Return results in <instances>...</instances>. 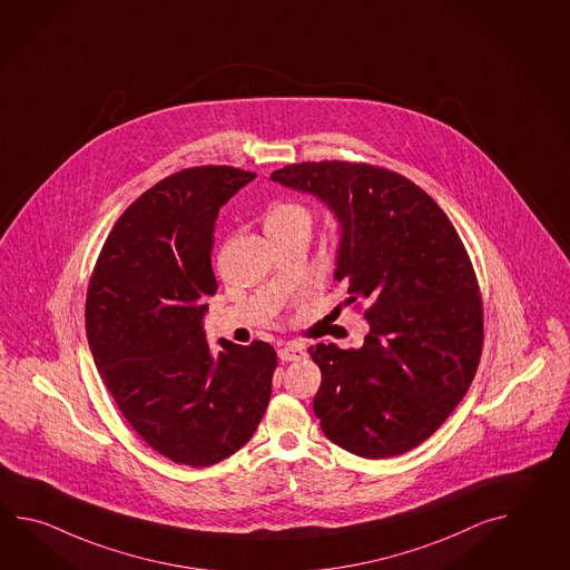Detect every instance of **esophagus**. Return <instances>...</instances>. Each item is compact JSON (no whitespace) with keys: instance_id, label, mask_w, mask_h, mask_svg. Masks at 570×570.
<instances>
[{"instance_id":"34e87169","label":"esophagus","mask_w":570,"mask_h":570,"mask_svg":"<svg viewBox=\"0 0 570 570\" xmlns=\"http://www.w3.org/2000/svg\"><path fill=\"white\" fill-rule=\"evenodd\" d=\"M279 361H301L306 357V351L298 343H288L286 347L278 348Z\"/></svg>"}]
</instances>
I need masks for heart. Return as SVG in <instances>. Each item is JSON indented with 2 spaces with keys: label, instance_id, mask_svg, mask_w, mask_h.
Here are the masks:
<instances>
[{
  "label": "heart",
  "instance_id": "1",
  "mask_svg": "<svg viewBox=\"0 0 570 570\" xmlns=\"http://www.w3.org/2000/svg\"><path fill=\"white\" fill-rule=\"evenodd\" d=\"M291 223H304L311 225V213L301 205H278L269 210L266 219V229L272 227H284Z\"/></svg>",
  "mask_w": 570,
  "mask_h": 570
}]
</instances>
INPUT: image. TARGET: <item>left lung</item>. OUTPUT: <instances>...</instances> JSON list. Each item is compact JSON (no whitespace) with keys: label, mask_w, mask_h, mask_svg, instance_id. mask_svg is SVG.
Segmentation results:
<instances>
[{"label":"left lung","mask_w":570,"mask_h":570,"mask_svg":"<svg viewBox=\"0 0 570 570\" xmlns=\"http://www.w3.org/2000/svg\"><path fill=\"white\" fill-rule=\"evenodd\" d=\"M321 200L338 223L333 278L367 306L360 348H308L323 372L314 414L363 459L426 441L475 377L483 311L465 245L444 210L402 175L370 164L303 163L269 176Z\"/></svg>","instance_id":"obj_1"}]
</instances>
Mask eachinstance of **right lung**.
Wrapping results in <instances>:
<instances>
[{"label":"right lung","mask_w":570,"mask_h":570,"mask_svg":"<svg viewBox=\"0 0 570 570\" xmlns=\"http://www.w3.org/2000/svg\"><path fill=\"white\" fill-rule=\"evenodd\" d=\"M256 178L229 166L168 176L117 219L87 292L95 367L124 419L154 451L188 466L237 453L272 395L276 351L205 333L219 209Z\"/></svg>","instance_id":"right-lung-1"}]
</instances>
